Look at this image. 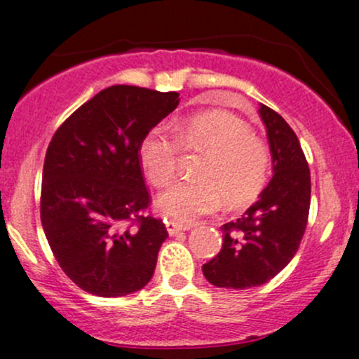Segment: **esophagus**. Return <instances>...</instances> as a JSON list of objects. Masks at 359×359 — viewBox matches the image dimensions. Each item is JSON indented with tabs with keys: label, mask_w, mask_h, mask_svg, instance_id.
<instances>
[{
	"label": "esophagus",
	"mask_w": 359,
	"mask_h": 359,
	"mask_svg": "<svg viewBox=\"0 0 359 359\" xmlns=\"http://www.w3.org/2000/svg\"><path fill=\"white\" fill-rule=\"evenodd\" d=\"M165 226H167L168 235H177L179 231L186 230V226H182V224L177 223V222H173V219H165Z\"/></svg>",
	"instance_id": "esophagus-1"
}]
</instances>
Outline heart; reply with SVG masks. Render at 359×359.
<instances>
[{"mask_svg":"<svg viewBox=\"0 0 359 359\" xmlns=\"http://www.w3.org/2000/svg\"><path fill=\"white\" fill-rule=\"evenodd\" d=\"M182 151H201L194 175L160 196L156 206L177 223H192L223 206L254 199L269 175L271 155L264 141L250 128L226 112H204L189 117L175 128L165 124L144 133L137 147V158L155 187H167L179 167Z\"/></svg>","mask_w":359,"mask_h":359,"instance_id":"heart-1","label":"heart"}]
</instances>
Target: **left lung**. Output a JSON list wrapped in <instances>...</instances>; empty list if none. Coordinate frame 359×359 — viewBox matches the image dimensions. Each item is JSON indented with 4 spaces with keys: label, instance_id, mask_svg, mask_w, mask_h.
Returning a JSON list of instances; mask_svg holds the SVG:
<instances>
[{
    "label": "left lung",
    "instance_id": "obj_1",
    "mask_svg": "<svg viewBox=\"0 0 359 359\" xmlns=\"http://www.w3.org/2000/svg\"><path fill=\"white\" fill-rule=\"evenodd\" d=\"M259 114L274 175L242 218L222 226V250L203 266L208 281L219 288L247 290L273 279L294 257L309 222L310 168L300 141L276 110L261 105Z\"/></svg>",
    "mask_w": 359,
    "mask_h": 359
}]
</instances>
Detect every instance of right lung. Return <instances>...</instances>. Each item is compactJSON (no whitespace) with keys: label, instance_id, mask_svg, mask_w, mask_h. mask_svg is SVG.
Here are the masks:
<instances>
[{"label":"right lung","instance_id":"add662e5","mask_svg":"<svg viewBox=\"0 0 359 359\" xmlns=\"http://www.w3.org/2000/svg\"><path fill=\"white\" fill-rule=\"evenodd\" d=\"M179 102L177 92L109 86L74 110L47 147L42 228L61 269L86 293L124 297L155 273L168 233L149 215L137 147Z\"/></svg>","mask_w":359,"mask_h":359}]
</instances>
